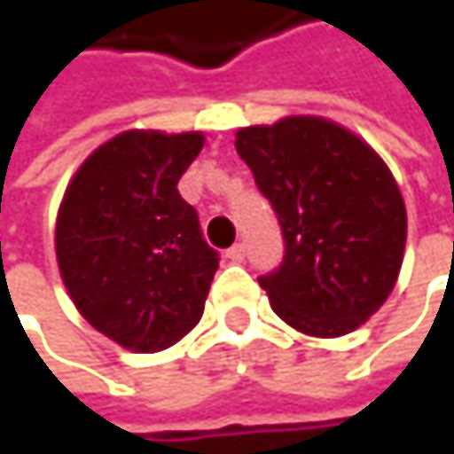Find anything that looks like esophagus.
I'll return each mask as SVG.
<instances>
[{
    "label": "esophagus",
    "mask_w": 454,
    "mask_h": 454,
    "mask_svg": "<svg viewBox=\"0 0 454 454\" xmlns=\"http://www.w3.org/2000/svg\"><path fill=\"white\" fill-rule=\"evenodd\" d=\"M226 257L231 262H241L244 260V244H233L231 249H226Z\"/></svg>",
    "instance_id": "esophagus-1"
}]
</instances>
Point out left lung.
I'll list each match as a JSON object with an SVG mask.
<instances>
[{
	"instance_id": "left-lung-1",
	"label": "left lung",
	"mask_w": 454,
	"mask_h": 454,
	"mask_svg": "<svg viewBox=\"0 0 454 454\" xmlns=\"http://www.w3.org/2000/svg\"><path fill=\"white\" fill-rule=\"evenodd\" d=\"M236 152L278 215L284 260L257 281L270 308L310 336H341L373 316L400 276L408 215L384 160L323 118L236 134Z\"/></svg>"
}]
</instances>
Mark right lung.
Here are the masks:
<instances>
[{"instance_id":"add662e5","label":"right lung","mask_w":454,"mask_h":454,"mask_svg":"<svg viewBox=\"0 0 454 454\" xmlns=\"http://www.w3.org/2000/svg\"><path fill=\"white\" fill-rule=\"evenodd\" d=\"M202 134L126 131L73 176L57 215L67 294L97 331L134 352H160L205 313L218 252L178 181Z\"/></svg>"}]
</instances>
